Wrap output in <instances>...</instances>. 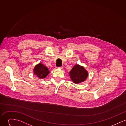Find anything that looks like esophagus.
<instances>
[{"instance_id": "obj_1", "label": "esophagus", "mask_w": 126, "mask_h": 126, "mask_svg": "<svg viewBox=\"0 0 126 126\" xmlns=\"http://www.w3.org/2000/svg\"><path fill=\"white\" fill-rule=\"evenodd\" d=\"M63 68V66H61V67H58V68H60V69H62Z\"/></svg>"}]
</instances>
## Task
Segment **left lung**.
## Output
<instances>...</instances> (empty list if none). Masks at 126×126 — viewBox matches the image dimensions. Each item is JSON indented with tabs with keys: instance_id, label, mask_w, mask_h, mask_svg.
Here are the masks:
<instances>
[{
	"instance_id": "8db88e82",
	"label": "left lung",
	"mask_w": 126,
	"mask_h": 126,
	"mask_svg": "<svg viewBox=\"0 0 126 126\" xmlns=\"http://www.w3.org/2000/svg\"><path fill=\"white\" fill-rule=\"evenodd\" d=\"M69 75L75 83H79L87 79L88 72L83 67L76 65L69 72Z\"/></svg>"
}]
</instances>
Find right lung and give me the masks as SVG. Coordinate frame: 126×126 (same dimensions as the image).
<instances>
[{"instance_id": "1", "label": "right lung", "mask_w": 126, "mask_h": 126, "mask_svg": "<svg viewBox=\"0 0 126 126\" xmlns=\"http://www.w3.org/2000/svg\"><path fill=\"white\" fill-rule=\"evenodd\" d=\"M34 74L40 79L45 78L48 74L49 71L48 68L41 63L37 65L33 69Z\"/></svg>"}]
</instances>
